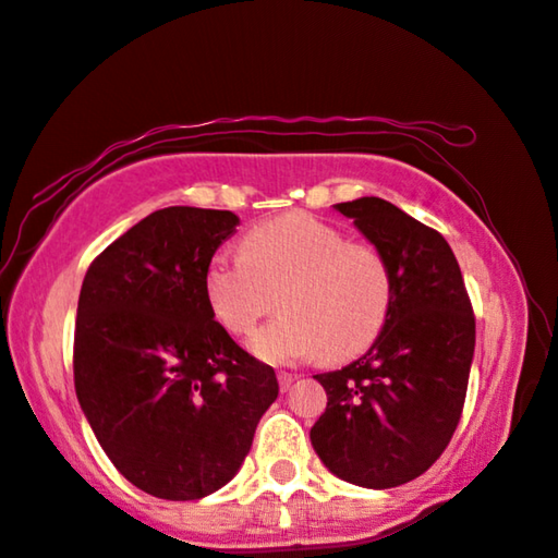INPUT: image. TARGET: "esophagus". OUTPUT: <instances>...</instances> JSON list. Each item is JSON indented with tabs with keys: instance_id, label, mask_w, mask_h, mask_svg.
<instances>
[{
	"instance_id": "obj_1",
	"label": "esophagus",
	"mask_w": 558,
	"mask_h": 558,
	"mask_svg": "<svg viewBox=\"0 0 558 558\" xmlns=\"http://www.w3.org/2000/svg\"><path fill=\"white\" fill-rule=\"evenodd\" d=\"M298 376L295 374H288V372H278V384H280V389L282 391H288L290 386H292V381H295Z\"/></svg>"
}]
</instances>
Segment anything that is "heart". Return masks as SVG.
Returning a JSON list of instances; mask_svg holds the SVG:
<instances>
[{"label": "heart", "mask_w": 558, "mask_h": 558, "mask_svg": "<svg viewBox=\"0 0 558 558\" xmlns=\"http://www.w3.org/2000/svg\"><path fill=\"white\" fill-rule=\"evenodd\" d=\"M241 251L209 260L204 290L216 323L231 335L253 332L280 295L288 315L251 339L263 362L295 364L319 352L342 362L381 335L393 282L374 245L347 241L337 226L292 211L253 226Z\"/></svg>", "instance_id": "1"}]
</instances>
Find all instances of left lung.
<instances>
[{"instance_id": "obj_1", "label": "left lung", "mask_w": 558, "mask_h": 558, "mask_svg": "<svg viewBox=\"0 0 558 558\" xmlns=\"http://www.w3.org/2000/svg\"><path fill=\"white\" fill-rule=\"evenodd\" d=\"M389 263L393 295L369 352L317 374L327 409L310 430L344 483L386 489L423 475L448 448L465 403L475 315L448 241L379 196L335 204Z\"/></svg>"}]
</instances>
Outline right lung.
I'll return each instance as SVG.
<instances>
[{"label":"right lung","instance_id":"1","mask_svg":"<svg viewBox=\"0 0 558 558\" xmlns=\"http://www.w3.org/2000/svg\"><path fill=\"white\" fill-rule=\"evenodd\" d=\"M233 211L169 206L112 241L83 278L75 396L122 477L159 499H202L248 456L278 399L272 366L216 323L204 276Z\"/></svg>","mask_w":558,"mask_h":558}]
</instances>
